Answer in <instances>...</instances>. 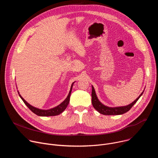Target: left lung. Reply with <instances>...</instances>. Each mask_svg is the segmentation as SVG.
I'll return each mask as SVG.
<instances>
[{"mask_svg": "<svg viewBox=\"0 0 158 158\" xmlns=\"http://www.w3.org/2000/svg\"><path fill=\"white\" fill-rule=\"evenodd\" d=\"M144 91L142 92V93L139 95V96L131 104L127 106H119V107H108L105 105H104L102 103H101L99 100L98 99L97 95L96 94L95 89L92 85V104L94 109L98 111L99 113L104 114V115H121L123 114L127 111H129L131 108L135 104L138 99L140 98V97L143 95Z\"/></svg>", "mask_w": 158, "mask_h": 158, "instance_id": "8db88e82", "label": "left lung"}]
</instances>
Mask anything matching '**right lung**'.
Listing matches in <instances>:
<instances>
[{"label":"right lung","instance_id":"1","mask_svg":"<svg viewBox=\"0 0 158 158\" xmlns=\"http://www.w3.org/2000/svg\"><path fill=\"white\" fill-rule=\"evenodd\" d=\"M75 82H74L71 87L70 89V91L68 94V96L65 98V99L60 104H59L58 106H57L56 107H54L53 108L49 109H40L37 107H35L32 106H31L30 104H29L21 96V95L19 94V92H18V94L20 96V98L22 99V100L23 101V102L25 103V104L29 107V109L33 112L34 114H35L36 115L39 116H57L59 115L60 114H61L62 112L66 109V107H67L69 104V101H70V96L71 94V91H72V89H73V84Z\"/></svg>","mask_w":158,"mask_h":158}]
</instances>
